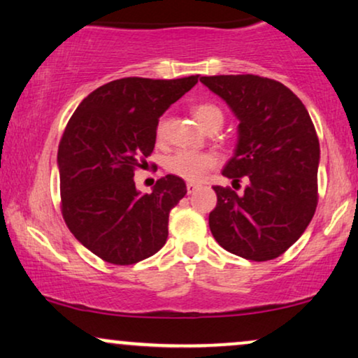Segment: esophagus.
I'll return each mask as SVG.
<instances>
[{"instance_id":"obj_1","label":"esophagus","mask_w":358,"mask_h":358,"mask_svg":"<svg viewBox=\"0 0 358 358\" xmlns=\"http://www.w3.org/2000/svg\"><path fill=\"white\" fill-rule=\"evenodd\" d=\"M201 186L199 184H196V182H187V186H186V189H187V194H194L197 191V189H199Z\"/></svg>"}]
</instances>
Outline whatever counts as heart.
<instances>
[{"label":"heart","mask_w":358,"mask_h":358,"mask_svg":"<svg viewBox=\"0 0 358 358\" xmlns=\"http://www.w3.org/2000/svg\"><path fill=\"white\" fill-rule=\"evenodd\" d=\"M194 117L199 122L202 127L209 124L213 119L222 117L219 108H215L213 104H197L192 109ZM167 132V119L161 117L156 127V138L161 141L164 139ZM217 164V157L213 152H196V151H186V149H180V151L172 152L169 157L166 159V169L171 174L179 176V178L192 180V182H199L206 178V174L213 167Z\"/></svg>","instance_id":"obj_1"}]
</instances>
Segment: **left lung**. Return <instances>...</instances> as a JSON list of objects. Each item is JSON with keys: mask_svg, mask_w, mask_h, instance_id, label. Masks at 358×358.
<instances>
[{"mask_svg": "<svg viewBox=\"0 0 358 358\" xmlns=\"http://www.w3.org/2000/svg\"><path fill=\"white\" fill-rule=\"evenodd\" d=\"M239 119L234 156L222 174L244 194L214 186V239L229 252L264 262L302 236L317 207L319 138L306 106L279 81L254 74L202 76Z\"/></svg>", "mask_w": 358, "mask_h": 358, "instance_id": "1", "label": "left lung"}]
</instances>
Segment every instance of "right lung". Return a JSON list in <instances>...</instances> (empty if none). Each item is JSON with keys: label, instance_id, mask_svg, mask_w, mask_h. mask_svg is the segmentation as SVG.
Wrapping results in <instances>:
<instances>
[{"label": "right lung", "instance_id": "obj_1", "mask_svg": "<svg viewBox=\"0 0 358 358\" xmlns=\"http://www.w3.org/2000/svg\"><path fill=\"white\" fill-rule=\"evenodd\" d=\"M197 79H116L92 91L69 119L57 149L63 217L106 262L131 266L166 244L169 213L186 196V182L167 174L141 194L134 171L148 164L159 117Z\"/></svg>", "mask_w": 358, "mask_h": 358}]
</instances>
